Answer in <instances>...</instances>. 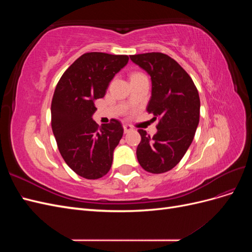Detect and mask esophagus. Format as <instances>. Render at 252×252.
I'll use <instances>...</instances> for the list:
<instances>
[{"label": "esophagus", "instance_id": "esophagus-1", "mask_svg": "<svg viewBox=\"0 0 252 252\" xmlns=\"http://www.w3.org/2000/svg\"><path fill=\"white\" fill-rule=\"evenodd\" d=\"M123 127H124V132H125V133H127V132L132 130V127L129 126V125H124Z\"/></svg>", "mask_w": 252, "mask_h": 252}]
</instances>
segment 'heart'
Segmentation results:
<instances>
[{
    "mask_svg": "<svg viewBox=\"0 0 252 252\" xmlns=\"http://www.w3.org/2000/svg\"><path fill=\"white\" fill-rule=\"evenodd\" d=\"M135 74H139V73H133V74H132V75H135Z\"/></svg>",
    "mask_w": 252,
    "mask_h": 252,
    "instance_id": "b5f03b06",
    "label": "heart"
}]
</instances>
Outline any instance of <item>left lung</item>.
<instances>
[{
    "mask_svg": "<svg viewBox=\"0 0 252 252\" xmlns=\"http://www.w3.org/2000/svg\"><path fill=\"white\" fill-rule=\"evenodd\" d=\"M151 78L147 111L158 118V132L150 136L139 129L136 158L151 173L171 170L192 143L200 121V96L192 79L181 65L162 52L130 56Z\"/></svg>",
    "mask_w": 252,
    "mask_h": 252,
    "instance_id": "left-lung-1",
    "label": "left lung"
}]
</instances>
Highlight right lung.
I'll return each mask as SVG.
<instances>
[{
	"instance_id": "add662e5",
	"label": "right lung",
	"mask_w": 252,
	"mask_h": 252,
	"mask_svg": "<svg viewBox=\"0 0 252 252\" xmlns=\"http://www.w3.org/2000/svg\"><path fill=\"white\" fill-rule=\"evenodd\" d=\"M128 56L87 52L61 77L51 102V127L66 164L88 180L110 170L113 150L123 136L121 122L101 127L93 120L94 102L105 95L110 81L128 63Z\"/></svg>"
}]
</instances>
